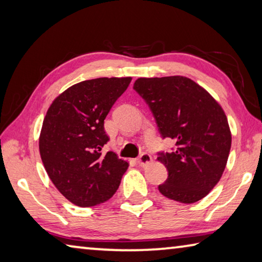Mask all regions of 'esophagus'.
<instances>
[{
	"mask_svg": "<svg viewBox=\"0 0 262 262\" xmlns=\"http://www.w3.org/2000/svg\"><path fill=\"white\" fill-rule=\"evenodd\" d=\"M136 162H137V164H139V165L145 166V165H148V164L152 162V157L150 156L148 152H143V154H141V156L137 158Z\"/></svg>",
	"mask_w": 262,
	"mask_h": 262,
	"instance_id": "esophagus-1",
	"label": "esophagus"
}]
</instances>
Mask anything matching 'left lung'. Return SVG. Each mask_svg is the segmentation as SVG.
I'll return each instance as SVG.
<instances>
[{"mask_svg": "<svg viewBox=\"0 0 262 262\" xmlns=\"http://www.w3.org/2000/svg\"><path fill=\"white\" fill-rule=\"evenodd\" d=\"M134 90L149 105L163 139H172L177 145L173 151L158 152L157 159L168 172L159 192L181 203L201 200L220 181L231 148L223 108L184 76L140 77Z\"/></svg>", "mask_w": 262, "mask_h": 262, "instance_id": "left-lung-1", "label": "left lung"}]
</instances>
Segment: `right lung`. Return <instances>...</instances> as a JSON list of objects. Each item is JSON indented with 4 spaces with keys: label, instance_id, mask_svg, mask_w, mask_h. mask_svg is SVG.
Here are the masks:
<instances>
[{
    "label": "right lung",
    "instance_id": "right-lung-1",
    "mask_svg": "<svg viewBox=\"0 0 262 262\" xmlns=\"http://www.w3.org/2000/svg\"><path fill=\"white\" fill-rule=\"evenodd\" d=\"M132 77L79 82L53 100L43 119L39 151L48 177L74 205L94 207L113 196L128 163L101 154L108 136L104 120Z\"/></svg>",
    "mask_w": 262,
    "mask_h": 262
}]
</instances>
